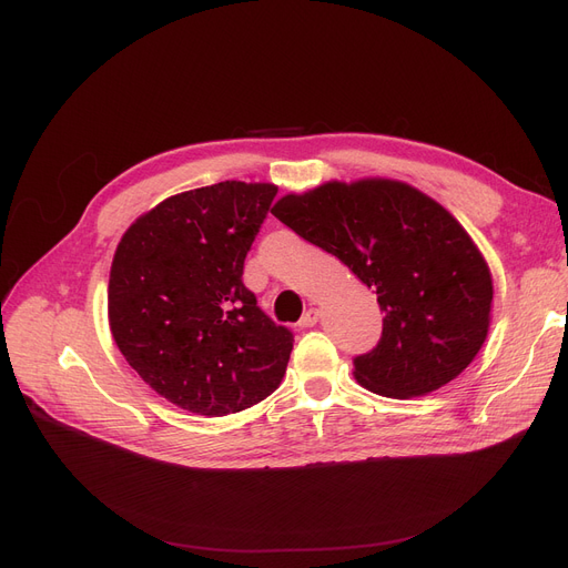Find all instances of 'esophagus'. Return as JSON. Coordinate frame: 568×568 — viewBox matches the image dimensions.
Returning a JSON list of instances; mask_svg holds the SVG:
<instances>
[{"mask_svg":"<svg viewBox=\"0 0 568 568\" xmlns=\"http://www.w3.org/2000/svg\"><path fill=\"white\" fill-rule=\"evenodd\" d=\"M317 320H320V311L311 306V308L304 313V317L300 320V326H304V329H308V326H315V324H317Z\"/></svg>","mask_w":568,"mask_h":568,"instance_id":"obj_1","label":"esophagus"}]
</instances>
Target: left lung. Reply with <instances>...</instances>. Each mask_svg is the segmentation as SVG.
I'll return each instance as SVG.
<instances>
[{
  "mask_svg": "<svg viewBox=\"0 0 568 568\" xmlns=\"http://www.w3.org/2000/svg\"><path fill=\"white\" fill-rule=\"evenodd\" d=\"M272 214L377 294L384 329L354 359L364 389L407 400L456 379L488 338L493 274L467 230L405 182L366 176L283 195Z\"/></svg>",
  "mask_w": 568,
  "mask_h": 568,
  "instance_id": "obj_1",
  "label": "left lung"
}]
</instances>
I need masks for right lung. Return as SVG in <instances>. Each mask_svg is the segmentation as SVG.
Returning <instances> with one entry per match:
<instances>
[{
  "label": "right lung",
  "instance_id": "obj_1",
  "mask_svg": "<svg viewBox=\"0 0 568 568\" xmlns=\"http://www.w3.org/2000/svg\"><path fill=\"white\" fill-rule=\"evenodd\" d=\"M276 191L232 179L176 193L135 219L114 251L112 338L159 396L186 412H242L283 382L292 334L242 281Z\"/></svg>",
  "mask_w": 568,
  "mask_h": 568
}]
</instances>
